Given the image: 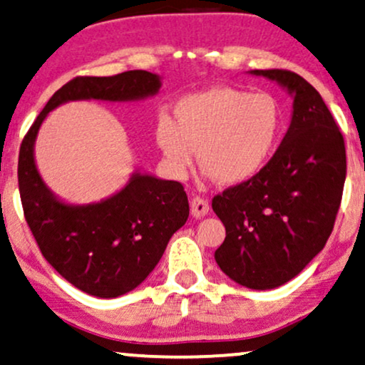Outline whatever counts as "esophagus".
Wrapping results in <instances>:
<instances>
[{
	"label": "esophagus",
	"instance_id": "1",
	"mask_svg": "<svg viewBox=\"0 0 365 365\" xmlns=\"http://www.w3.org/2000/svg\"><path fill=\"white\" fill-rule=\"evenodd\" d=\"M207 212H210V202H207L206 200H202V197H192L191 200V215L194 217H200L206 216Z\"/></svg>",
	"mask_w": 365,
	"mask_h": 365
}]
</instances>
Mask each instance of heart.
Here are the masks:
<instances>
[{"mask_svg": "<svg viewBox=\"0 0 365 365\" xmlns=\"http://www.w3.org/2000/svg\"><path fill=\"white\" fill-rule=\"evenodd\" d=\"M280 127V106L269 93L211 87L179 98L174 120L159 117L155 144L174 178L187 176L197 149L206 176L233 186L263 168Z\"/></svg>", "mask_w": 365, "mask_h": 365, "instance_id": "obj_1", "label": "heart"}]
</instances>
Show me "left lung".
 <instances>
[{
    "mask_svg": "<svg viewBox=\"0 0 365 365\" xmlns=\"http://www.w3.org/2000/svg\"><path fill=\"white\" fill-rule=\"evenodd\" d=\"M285 88L292 120L252 179L212 200L226 238L215 252L231 280L253 290L285 285L324 250L342 200L345 144L320 93L288 70H252Z\"/></svg>",
    "mask_w": 365,
    "mask_h": 365,
    "instance_id": "left-lung-1",
    "label": "left lung"
}]
</instances>
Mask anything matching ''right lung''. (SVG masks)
<instances>
[{"label":"right lung","mask_w":365,"mask_h":365,"mask_svg":"<svg viewBox=\"0 0 365 365\" xmlns=\"http://www.w3.org/2000/svg\"><path fill=\"white\" fill-rule=\"evenodd\" d=\"M160 80L145 70L70 80L53 93L21 142L18 186L26 223L46 262L88 295L115 298L139 287L187 221V196L181 182L134 171L106 200L88 205L60 200L38 173V130L61 103L145 101L159 92Z\"/></svg>","instance_id":"obj_1"}]
</instances>
